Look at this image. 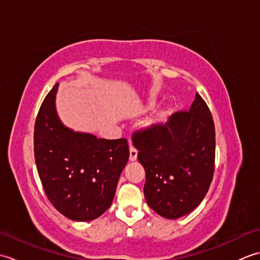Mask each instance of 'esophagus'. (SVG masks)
Instances as JSON below:
<instances>
[{
    "mask_svg": "<svg viewBox=\"0 0 260 260\" xmlns=\"http://www.w3.org/2000/svg\"><path fill=\"white\" fill-rule=\"evenodd\" d=\"M137 157V150L134 146L129 147V161H135Z\"/></svg>",
    "mask_w": 260,
    "mask_h": 260,
    "instance_id": "34e87169",
    "label": "esophagus"
}]
</instances>
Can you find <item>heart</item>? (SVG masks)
I'll use <instances>...</instances> for the list:
<instances>
[{"label":"heart","instance_id":"b5f03b06","mask_svg":"<svg viewBox=\"0 0 260 260\" xmlns=\"http://www.w3.org/2000/svg\"><path fill=\"white\" fill-rule=\"evenodd\" d=\"M167 115H168V112H163L161 115H159V119H164L167 117Z\"/></svg>","mask_w":260,"mask_h":260}]
</instances>
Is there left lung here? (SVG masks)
<instances>
[{"label": "left lung", "instance_id": "obj_1", "mask_svg": "<svg viewBox=\"0 0 260 260\" xmlns=\"http://www.w3.org/2000/svg\"><path fill=\"white\" fill-rule=\"evenodd\" d=\"M132 141L145 169L144 196L154 211L178 219L201 203L214 173L215 132L211 112L199 93L190 110L134 132Z\"/></svg>", "mask_w": 260, "mask_h": 260}]
</instances>
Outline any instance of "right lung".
I'll use <instances>...</instances> for the list:
<instances>
[{
    "mask_svg": "<svg viewBox=\"0 0 260 260\" xmlns=\"http://www.w3.org/2000/svg\"><path fill=\"white\" fill-rule=\"evenodd\" d=\"M58 84L48 92L35 124V158L46 194L58 211L90 221L110 207L129 157L126 139L105 140L64 127L56 112Z\"/></svg>",
    "mask_w": 260,
    "mask_h": 260,
    "instance_id": "right-lung-1",
    "label": "right lung"
}]
</instances>
